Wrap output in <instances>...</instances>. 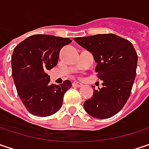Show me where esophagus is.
<instances>
[{
	"label": "esophagus",
	"mask_w": 149,
	"mask_h": 149,
	"mask_svg": "<svg viewBox=\"0 0 149 149\" xmlns=\"http://www.w3.org/2000/svg\"><path fill=\"white\" fill-rule=\"evenodd\" d=\"M72 85L74 86V87H81L83 84L80 83V82H77V81H75V82H73V84H72Z\"/></svg>",
	"instance_id": "1"
}]
</instances>
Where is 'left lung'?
<instances>
[{"label":"left lung","instance_id":"1","mask_svg":"<svg viewBox=\"0 0 149 149\" xmlns=\"http://www.w3.org/2000/svg\"><path fill=\"white\" fill-rule=\"evenodd\" d=\"M74 41L92 54L97 63L95 72L103 82L102 88L94 89L93 96L84 102V110L96 118H111L129 99L136 77L137 54L130 41L114 34L75 37Z\"/></svg>","mask_w":149,"mask_h":149}]
</instances>
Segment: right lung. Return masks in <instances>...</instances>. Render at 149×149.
<instances>
[{"label":"right lung","instance_id":"add662e5","mask_svg":"<svg viewBox=\"0 0 149 149\" xmlns=\"http://www.w3.org/2000/svg\"><path fill=\"white\" fill-rule=\"evenodd\" d=\"M72 41L50 35H33L21 42L12 56V75L18 95L31 114L47 117L57 113L65 93L72 87L69 80L50 84L47 74L58 63L61 47Z\"/></svg>","mask_w":149,"mask_h":149}]
</instances>
